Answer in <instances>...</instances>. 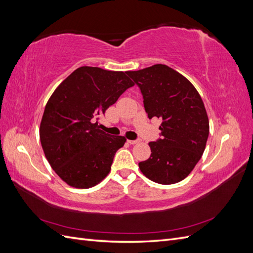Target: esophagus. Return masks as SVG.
<instances>
[{
    "mask_svg": "<svg viewBox=\"0 0 253 253\" xmlns=\"http://www.w3.org/2000/svg\"><path fill=\"white\" fill-rule=\"evenodd\" d=\"M127 142H128L129 144H135V143H138L139 140H129V139H127Z\"/></svg>",
    "mask_w": 253,
    "mask_h": 253,
    "instance_id": "34e87169",
    "label": "esophagus"
}]
</instances>
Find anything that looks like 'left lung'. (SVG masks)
Here are the masks:
<instances>
[{"instance_id": "obj_1", "label": "left lung", "mask_w": 253, "mask_h": 253, "mask_svg": "<svg viewBox=\"0 0 253 253\" xmlns=\"http://www.w3.org/2000/svg\"><path fill=\"white\" fill-rule=\"evenodd\" d=\"M126 75L140 88L148 117L162 120V138L149 143L151 156L138 164L140 171L160 185L181 181L201 159L209 136L200 94L187 78L165 64Z\"/></svg>"}]
</instances>
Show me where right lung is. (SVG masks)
I'll return each mask as SVG.
<instances>
[{"mask_svg":"<svg viewBox=\"0 0 253 253\" xmlns=\"http://www.w3.org/2000/svg\"><path fill=\"white\" fill-rule=\"evenodd\" d=\"M133 85L124 72L81 66L50 96L40 140L52 170L68 186L91 188L110 173L114 156L126 139L104 133L97 120Z\"/></svg>","mask_w":253,"mask_h":253,"instance_id":"right-lung-1","label":"right lung"}]
</instances>
